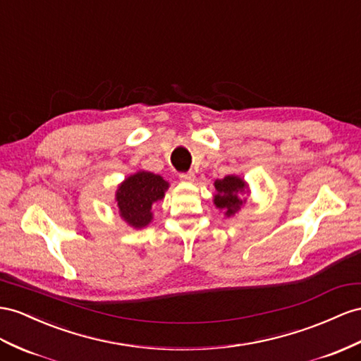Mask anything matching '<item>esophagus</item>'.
<instances>
[{"label": "esophagus", "mask_w": 361, "mask_h": 361, "mask_svg": "<svg viewBox=\"0 0 361 361\" xmlns=\"http://www.w3.org/2000/svg\"><path fill=\"white\" fill-rule=\"evenodd\" d=\"M180 180L186 181V183H192L193 180H195V173H193V172H183V173H180Z\"/></svg>", "instance_id": "34e87169"}]
</instances>
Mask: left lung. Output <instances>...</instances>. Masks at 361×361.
<instances>
[{
    "label": "left lung",
    "instance_id": "8db88e82",
    "mask_svg": "<svg viewBox=\"0 0 361 361\" xmlns=\"http://www.w3.org/2000/svg\"><path fill=\"white\" fill-rule=\"evenodd\" d=\"M216 193L214 197L215 206L219 210H224L226 216H233L238 210L245 204V200L241 198L243 193L248 192L247 183L236 177V175H227V177L215 181Z\"/></svg>",
    "mask_w": 361,
    "mask_h": 361
}]
</instances>
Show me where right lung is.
<instances>
[{
	"instance_id": "1",
	"label": "right lung",
	"mask_w": 361,
	"mask_h": 361,
	"mask_svg": "<svg viewBox=\"0 0 361 361\" xmlns=\"http://www.w3.org/2000/svg\"><path fill=\"white\" fill-rule=\"evenodd\" d=\"M169 183L152 172L138 171L118 184L116 201L123 221L134 227L143 228L152 221V206L164 198Z\"/></svg>"
}]
</instances>
